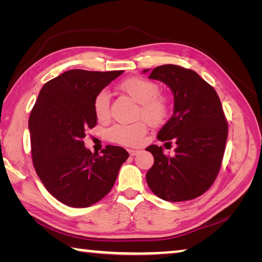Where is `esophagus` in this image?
Returning a JSON list of instances; mask_svg holds the SVG:
<instances>
[{"instance_id": "esophagus-1", "label": "esophagus", "mask_w": 262, "mask_h": 262, "mask_svg": "<svg viewBox=\"0 0 262 262\" xmlns=\"http://www.w3.org/2000/svg\"><path fill=\"white\" fill-rule=\"evenodd\" d=\"M128 152H129L130 156H136V155L140 152V150H135V149H128Z\"/></svg>"}]
</instances>
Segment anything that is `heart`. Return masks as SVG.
<instances>
[{
	"label": "heart",
	"instance_id": "1",
	"mask_svg": "<svg viewBox=\"0 0 262 262\" xmlns=\"http://www.w3.org/2000/svg\"><path fill=\"white\" fill-rule=\"evenodd\" d=\"M120 90L139 103L137 118L144 119L149 125L159 126L166 121L170 114V101L159 95V86L156 83L142 77H130L120 84ZM110 95L107 91H100L94 100V111L99 120L110 117ZM145 121L141 120L133 125H115L110 128L108 139L122 145H136L147 133Z\"/></svg>",
	"mask_w": 262,
	"mask_h": 262
}]
</instances>
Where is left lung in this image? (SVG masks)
<instances>
[{
  "mask_svg": "<svg viewBox=\"0 0 262 262\" xmlns=\"http://www.w3.org/2000/svg\"><path fill=\"white\" fill-rule=\"evenodd\" d=\"M149 78L165 83L173 94V114L157 139L170 144L173 141L177 148L173 157L165 156L156 144L145 149L155 159L145 176L148 186L165 201L193 200L210 188L223 159L228 122L221 100L194 70L179 66H159Z\"/></svg>",
  "mask_w": 262,
  "mask_h": 262,
  "instance_id": "1",
  "label": "left lung"
}]
</instances>
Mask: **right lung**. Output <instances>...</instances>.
<instances>
[{
    "label": "right lung",
    "mask_w": 262,
    "mask_h": 262,
    "mask_svg": "<svg viewBox=\"0 0 262 262\" xmlns=\"http://www.w3.org/2000/svg\"><path fill=\"white\" fill-rule=\"evenodd\" d=\"M122 70H68L43 84L29 119L35 172L56 200L85 208L101 200L129 157L125 149L106 145L101 155L84 147L88 129L97 125L94 100Z\"/></svg>",
    "instance_id": "1"
}]
</instances>
